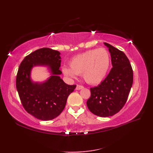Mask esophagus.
<instances>
[{
	"label": "esophagus",
	"mask_w": 153,
	"mask_h": 153,
	"mask_svg": "<svg viewBox=\"0 0 153 153\" xmlns=\"http://www.w3.org/2000/svg\"><path fill=\"white\" fill-rule=\"evenodd\" d=\"M83 88V86L80 85H77L76 89V90H80V89H82Z\"/></svg>",
	"instance_id": "esophagus-1"
}]
</instances>
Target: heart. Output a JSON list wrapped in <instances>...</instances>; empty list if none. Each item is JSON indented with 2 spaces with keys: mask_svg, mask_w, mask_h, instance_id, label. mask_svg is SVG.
Masks as SVG:
<instances>
[{
  "mask_svg": "<svg viewBox=\"0 0 153 153\" xmlns=\"http://www.w3.org/2000/svg\"><path fill=\"white\" fill-rule=\"evenodd\" d=\"M110 63V54L105 48L91 49L74 56L70 61V68L64 66L62 72L72 79L76 75L82 74L83 78L87 83L97 85L105 77Z\"/></svg>",
  "mask_w": 153,
  "mask_h": 153,
  "instance_id": "1",
  "label": "heart"
}]
</instances>
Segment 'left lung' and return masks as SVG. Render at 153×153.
Returning <instances> with one entry per match:
<instances>
[{
  "label": "left lung",
  "mask_w": 153,
  "mask_h": 153,
  "mask_svg": "<svg viewBox=\"0 0 153 153\" xmlns=\"http://www.w3.org/2000/svg\"><path fill=\"white\" fill-rule=\"evenodd\" d=\"M108 48L112 68L98 86L91 88L87 100L89 110L100 117L114 115L126 104L133 84V70L129 60L122 51L104 43Z\"/></svg>",
  "instance_id": "obj_1"
}]
</instances>
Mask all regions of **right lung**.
<instances>
[{
  "label": "right lung",
  "instance_id": "right-lung-1",
  "mask_svg": "<svg viewBox=\"0 0 153 153\" xmlns=\"http://www.w3.org/2000/svg\"><path fill=\"white\" fill-rule=\"evenodd\" d=\"M60 52L49 48L36 50L24 58L16 76V89L24 109L35 118L51 120L59 116L66 106L67 99L76 87L65 83L59 75ZM47 65L52 76L43 83L32 82V68Z\"/></svg>",
  "mask_w": 153,
  "mask_h": 153
}]
</instances>
